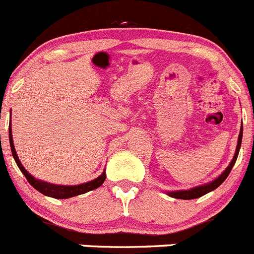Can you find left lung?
<instances>
[{
  "label": "left lung",
  "instance_id": "1",
  "mask_svg": "<svg viewBox=\"0 0 254 254\" xmlns=\"http://www.w3.org/2000/svg\"><path fill=\"white\" fill-rule=\"evenodd\" d=\"M242 135H243V127H241L240 136H238V142H237V149H236L235 156H233L232 161H231V164L228 165L227 169H226L225 171H223L222 174L217 177V179L213 180V181H211V182H208V184L202 185V186L193 187V189H190V190L172 191V192H167V195L171 196V197H174V198H181V200H193V198L201 197V196L206 195V193L211 192V191H213V190L217 189V187L220 186V185L222 184L226 179H227V176L230 175L231 170H232L233 165H235L236 160H237L238 152H240V149H241V144H242Z\"/></svg>",
  "mask_w": 254,
  "mask_h": 254
}]
</instances>
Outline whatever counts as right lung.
Returning <instances> with one entry per match:
<instances>
[{
    "mask_svg": "<svg viewBox=\"0 0 254 254\" xmlns=\"http://www.w3.org/2000/svg\"><path fill=\"white\" fill-rule=\"evenodd\" d=\"M9 145H11V151L12 155L14 157V161H16L17 166L19 167V170L22 171V174L26 176L27 181L43 195L49 196V197L53 198H69L73 197V196H78V195H83V193L88 192V191H92V190L98 189L103 185V182L105 181V171L100 175L99 177H97L95 180L89 182H85V184L82 185H75V186H63V185H54V184H49V182H44L41 181V180H37L36 177L32 176L28 171L23 167V165L21 164L19 161L18 156H17V152L14 150V145H13V139H12V129H11V123H9Z\"/></svg>",
    "mask_w": 254,
    "mask_h": 254,
    "instance_id": "obj_1",
    "label": "right lung"
}]
</instances>
